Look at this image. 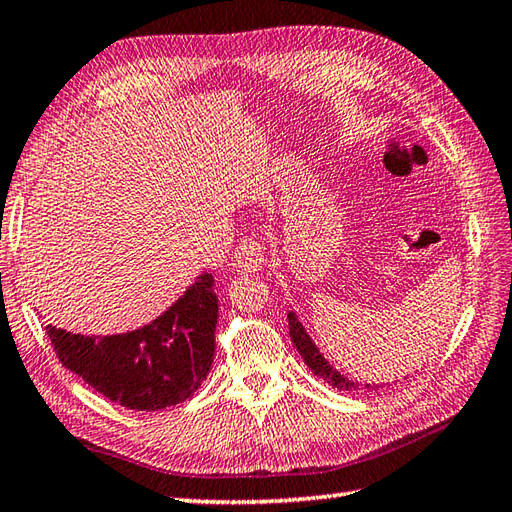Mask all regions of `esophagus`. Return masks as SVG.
<instances>
[{
  "mask_svg": "<svg viewBox=\"0 0 512 512\" xmlns=\"http://www.w3.org/2000/svg\"><path fill=\"white\" fill-rule=\"evenodd\" d=\"M233 264L244 273H255L264 264V244L255 237H244L235 248Z\"/></svg>",
  "mask_w": 512,
  "mask_h": 512,
  "instance_id": "34e87169",
  "label": "esophagus"
}]
</instances>
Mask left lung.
Masks as SVG:
<instances>
[{
    "label": "left lung",
    "instance_id": "8db88e82",
    "mask_svg": "<svg viewBox=\"0 0 512 512\" xmlns=\"http://www.w3.org/2000/svg\"><path fill=\"white\" fill-rule=\"evenodd\" d=\"M288 328H290V337H293V344L297 346L299 355H302V359H304V364L310 370H313L315 375L326 379L330 386L339 388V390H353L355 388V382H348L346 377L339 375L337 370L330 366L322 355H319V350L315 348L313 342H310V337L306 335L304 326L299 324V319H297L295 313H288ZM366 388H370V386L366 384Z\"/></svg>",
    "mask_w": 512,
    "mask_h": 512
}]
</instances>
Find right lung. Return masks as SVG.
Here are the masks:
<instances>
[{
    "label": "right lung",
    "mask_w": 512,
    "mask_h": 512,
    "mask_svg": "<svg viewBox=\"0 0 512 512\" xmlns=\"http://www.w3.org/2000/svg\"><path fill=\"white\" fill-rule=\"evenodd\" d=\"M210 273L155 322L124 335H75L48 326L50 344L68 370L130 410L186 402L202 386L215 355L217 295Z\"/></svg>",
    "instance_id": "right-lung-1"
}]
</instances>
